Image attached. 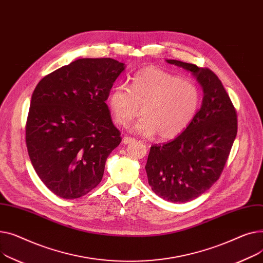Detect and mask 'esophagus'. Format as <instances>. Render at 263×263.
Masks as SVG:
<instances>
[{"label": "esophagus", "mask_w": 263, "mask_h": 263, "mask_svg": "<svg viewBox=\"0 0 263 263\" xmlns=\"http://www.w3.org/2000/svg\"><path fill=\"white\" fill-rule=\"evenodd\" d=\"M134 141H135V138L127 137V136H125L124 138H123V140H122V142L124 143V144H128V143H132V142H134Z\"/></svg>", "instance_id": "esophagus-1"}]
</instances>
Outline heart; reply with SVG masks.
Here are the masks:
<instances>
[{
  "mask_svg": "<svg viewBox=\"0 0 263 263\" xmlns=\"http://www.w3.org/2000/svg\"><path fill=\"white\" fill-rule=\"evenodd\" d=\"M117 124L127 126L143 116L133 129L146 137L158 136L161 140L176 138L195 119L202 93L191 82L156 67H146L135 74L130 86L116 85L108 98Z\"/></svg>",
  "mask_w": 263,
  "mask_h": 263,
  "instance_id": "1",
  "label": "heart"
}]
</instances>
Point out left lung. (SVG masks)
I'll use <instances>...</instances> for the list:
<instances>
[{
  "label": "left lung",
  "mask_w": 263,
  "mask_h": 263,
  "mask_svg": "<svg viewBox=\"0 0 263 263\" xmlns=\"http://www.w3.org/2000/svg\"><path fill=\"white\" fill-rule=\"evenodd\" d=\"M191 71L204 90L202 107L174 140L154 144L145 165L152 190L172 203L198 197L217 181L237 136V110L222 82L208 68L167 59Z\"/></svg>",
  "instance_id": "obj_1"
}]
</instances>
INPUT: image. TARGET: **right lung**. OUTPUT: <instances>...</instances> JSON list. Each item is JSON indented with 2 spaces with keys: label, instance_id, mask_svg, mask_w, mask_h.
<instances>
[{
  "label": "right lung",
  "instance_id": "obj_1",
  "mask_svg": "<svg viewBox=\"0 0 263 263\" xmlns=\"http://www.w3.org/2000/svg\"><path fill=\"white\" fill-rule=\"evenodd\" d=\"M124 68L112 58H82L36 86L25 142L37 175L57 196L79 198L101 182L122 140L106 101Z\"/></svg>",
  "mask_w": 263,
  "mask_h": 263
}]
</instances>
